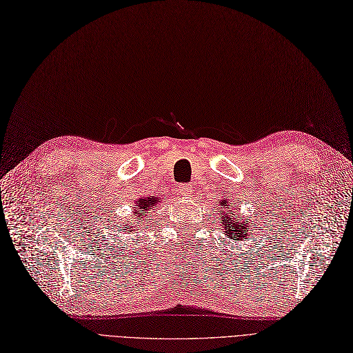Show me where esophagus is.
I'll return each mask as SVG.
<instances>
[{"mask_svg":"<svg viewBox=\"0 0 353 353\" xmlns=\"http://www.w3.org/2000/svg\"><path fill=\"white\" fill-rule=\"evenodd\" d=\"M178 192H181L182 196L190 197V196H191V192H192V187H191L190 184H182V185H179V187H178Z\"/></svg>","mask_w":353,"mask_h":353,"instance_id":"obj_1","label":"esophagus"}]
</instances>
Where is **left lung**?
Listing matches in <instances>:
<instances>
[{"label":"left lung","mask_w":353,"mask_h":353,"mask_svg":"<svg viewBox=\"0 0 353 353\" xmlns=\"http://www.w3.org/2000/svg\"><path fill=\"white\" fill-rule=\"evenodd\" d=\"M219 223H222L223 226V232L229 239H235V241H247L250 239L251 232L250 222L248 217L241 219L239 221V212H238V203L236 201H230L229 199H223L222 201H219ZM236 214L239 217L235 218Z\"/></svg>","instance_id":"1"}]
</instances>
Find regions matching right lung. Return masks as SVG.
<instances>
[{"label":"right lung","instance_id":"obj_1","mask_svg":"<svg viewBox=\"0 0 353 353\" xmlns=\"http://www.w3.org/2000/svg\"><path fill=\"white\" fill-rule=\"evenodd\" d=\"M156 203H157V200L153 199V197H141V199H139L136 201L137 208H134V214H132L134 217H137V221H132L131 222V219L123 221V222H121L123 225L117 226L114 229L115 232L121 234V236H124L127 232L132 234V232H136L137 229H143V226H148V222H150L152 219H148V214H145V213H149L150 209L153 208ZM119 242H123V239H119Z\"/></svg>","mask_w":353,"mask_h":353}]
</instances>
